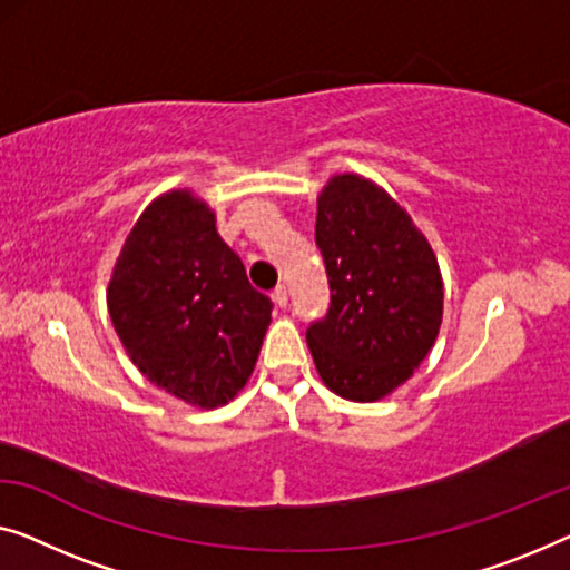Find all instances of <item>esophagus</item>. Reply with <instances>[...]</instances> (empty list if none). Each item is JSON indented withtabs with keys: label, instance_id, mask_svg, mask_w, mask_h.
Returning a JSON list of instances; mask_svg holds the SVG:
<instances>
[{
	"label": "esophagus",
	"instance_id": "esophagus-1",
	"mask_svg": "<svg viewBox=\"0 0 570 570\" xmlns=\"http://www.w3.org/2000/svg\"><path fill=\"white\" fill-rule=\"evenodd\" d=\"M271 299H274V304H276V307H282V309H286V304H288V294H286V286H276V288H274V294H271Z\"/></svg>",
	"mask_w": 570,
	"mask_h": 570
}]
</instances>
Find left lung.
<instances>
[{
  "instance_id": "left-lung-1",
  "label": "left lung",
  "mask_w": 570,
  "mask_h": 570,
  "mask_svg": "<svg viewBox=\"0 0 570 570\" xmlns=\"http://www.w3.org/2000/svg\"><path fill=\"white\" fill-rule=\"evenodd\" d=\"M314 240L330 282L327 317L307 345L330 392L379 402L428 358L443 322V276L406 209L358 174H337L317 197Z\"/></svg>"
}]
</instances>
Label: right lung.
<instances>
[{"label":"right lung","instance_id":"right-lung-1","mask_svg":"<svg viewBox=\"0 0 570 570\" xmlns=\"http://www.w3.org/2000/svg\"><path fill=\"white\" fill-rule=\"evenodd\" d=\"M107 307L150 384L217 410L248 384L274 304L250 286L209 204L171 189L148 204L127 235Z\"/></svg>","mask_w":570,"mask_h":570}]
</instances>
